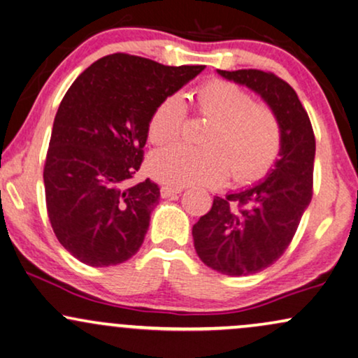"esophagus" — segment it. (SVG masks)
<instances>
[{
	"label": "esophagus",
	"mask_w": 358,
	"mask_h": 358,
	"mask_svg": "<svg viewBox=\"0 0 358 358\" xmlns=\"http://www.w3.org/2000/svg\"><path fill=\"white\" fill-rule=\"evenodd\" d=\"M182 192V188H175V187H169V185H164V187L160 188V193H162V198H170L173 196V194H178Z\"/></svg>",
	"instance_id": "1"
}]
</instances>
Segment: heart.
<instances>
[{
    "instance_id": "b5f03b06",
    "label": "heart",
    "mask_w": 358,
    "mask_h": 358,
    "mask_svg": "<svg viewBox=\"0 0 358 358\" xmlns=\"http://www.w3.org/2000/svg\"><path fill=\"white\" fill-rule=\"evenodd\" d=\"M194 110L206 119L205 148L178 145L153 153L148 170L160 182L175 187L220 185L231 175L236 183H252L273 169L282 148V127L274 110L255 102L241 85L210 79L192 92ZM187 124L183 97L171 94L153 108L148 138L157 145L173 142Z\"/></svg>"
}]
</instances>
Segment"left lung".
Returning a JSON list of instances; mask_svg holds the SVG:
<instances>
[{"label":"left lung","mask_w":358,"mask_h":358,"mask_svg":"<svg viewBox=\"0 0 358 358\" xmlns=\"http://www.w3.org/2000/svg\"><path fill=\"white\" fill-rule=\"evenodd\" d=\"M268 102L282 127V148L268 178L243 192L215 196L211 210L193 224V241L208 268L250 275L274 264L291 244L312 200L315 137L296 90L273 72L221 71Z\"/></svg>","instance_id":"left-lung-1"}]
</instances>
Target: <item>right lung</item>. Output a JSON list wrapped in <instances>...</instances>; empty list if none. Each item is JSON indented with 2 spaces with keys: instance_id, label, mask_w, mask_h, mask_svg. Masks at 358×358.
<instances>
[{
  "instance_id": "1",
  "label": "right lung",
  "mask_w": 358,
  "mask_h": 358,
  "mask_svg": "<svg viewBox=\"0 0 358 358\" xmlns=\"http://www.w3.org/2000/svg\"><path fill=\"white\" fill-rule=\"evenodd\" d=\"M203 69L115 52L72 83L54 117L43 176L54 234L76 259L106 268L140 250L160 188L150 178L127 182L143 162L153 108Z\"/></svg>"
}]
</instances>
